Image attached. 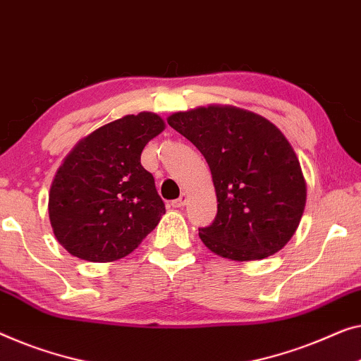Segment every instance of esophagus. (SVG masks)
Returning <instances> with one entry per match:
<instances>
[{
  "label": "esophagus",
  "mask_w": 361,
  "mask_h": 361,
  "mask_svg": "<svg viewBox=\"0 0 361 361\" xmlns=\"http://www.w3.org/2000/svg\"><path fill=\"white\" fill-rule=\"evenodd\" d=\"M185 202H187V197H185V195H180L179 198H176V200H172V202H171V207H174V208H180V207H184V205H185Z\"/></svg>",
  "instance_id": "1"
}]
</instances>
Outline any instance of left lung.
<instances>
[{"instance_id": "8db88e82", "label": "left lung", "mask_w": 361, "mask_h": 361, "mask_svg": "<svg viewBox=\"0 0 361 361\" xmlns=\"http://www.w3.org/2000/svg\"><path fill=\"white\" fill-rule=\"evenodd\" d=\"M210 166L218 212L198 236L212 252L259 260L293 236L306 203L300 161L283 133L257 114L210 106L168 118Z\"/></svg>"}]
</instances>
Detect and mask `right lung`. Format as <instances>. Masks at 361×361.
<instances>
[{"instance_id":"1","label":"right lung","mask_w":361,"mask_h":361,"mask_svg":"<svg viewBox=\"0 0 361 361\" xmlns=\"http://www.w3.org/2000/svg\"><path fill=\"white\" fill-rule=\"evenodd\" d=\"M163 118L125 116L87 135L56 171L49 195L55 238L78 259L112 262L137 249L166 213L142 151Z\"/></svg>"}]
</instances>
